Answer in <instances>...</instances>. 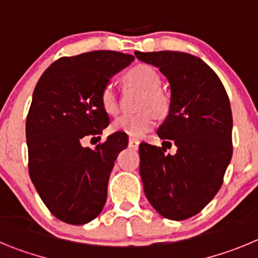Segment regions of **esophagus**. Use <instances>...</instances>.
Here are the masks:
<instances>
[{"label":"esophagus","mask_w":258,"mask_h":258,"mask_svg":"<svg viewBox=\"0 0 258 258\" xmlns=\"http://www.w3.org/2000/svg\"><path fill=\"white\" fill-rule=\"evenodd\" d=\"M139 144H140V141H139L138 139L130 138V140H128V146H130V148H131V149H138V148H139Z\"/></svg>","instance_id":"esophagus-1"}]
</instances>
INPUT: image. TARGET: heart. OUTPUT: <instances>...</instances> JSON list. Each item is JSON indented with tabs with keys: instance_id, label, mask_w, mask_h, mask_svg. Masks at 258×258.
<instances>
[{
	"instance_id": "b5f03b06",
	"label": "heart",
	"mask_w": 258,
	"mask_h": 258,
	"mask_svg": "<svg viewBox=\"0 0 258 258\" xmlns=\"http://www.w3.org/2000/svg\"><path fill=\"white\" fill-rule=\"evenodd\" d=\"M127 81L138 86L145 91L141 101V108L146 109L136 114H122L113 122L115 131L123 132L132 138H141L155 126L157 117L155 110L163 114L168 109L169 101L167 95L158 89L161 85V78L157 72L149 66H136L127 72ZM100 103L108 114H115L118 112V95L114 83L108 82L100 92Z\"/></svg>"
}]
</instances>
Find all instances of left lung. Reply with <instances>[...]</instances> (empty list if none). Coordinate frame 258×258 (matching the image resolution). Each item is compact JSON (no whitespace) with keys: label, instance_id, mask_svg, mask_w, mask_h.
<instances>
[{"label":"left lung","instance_id":"8db88e82","mask_svg":"<svg viewBox=\"0 0 258 258\" xmlns=\"http://www.w3.org/2000/svg\"><path fill=\"white\" fill-rule=\"evenodd\" d=\"M169 82L171 103L158 128L163 146L141 143L140 175L154 210L182 221L201 212L217 194L233 155L230 101L217 74L202 59L178 51L140 52ZM175 143L178 152L167 155Z\"/></svg>","mask_w":258,"mask_h":258}]
</instances>
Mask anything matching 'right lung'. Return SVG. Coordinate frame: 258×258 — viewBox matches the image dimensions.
I'll return each instance as SVG.
<instances>
[{
  "instance_id": "obj_1",
  "label": "right lung",
  "mask_w": 258,
  "mask_h": 258,
  "mask_svg": "<svg viewBox=\"0 0 258 258\" xmlns=\"http://www.w3.org/2000/svg\"><path fill=\"white\" fill-rule=\"evenodd\" d=\"M134 60L105 50L64 56L37 82L25 123L28 168L42 202L60 221L83 225L103 211L109 176L128 140L115 132L95 149L81 143L108 127L100 92Z\"/></svg>"
}]
</instances>
